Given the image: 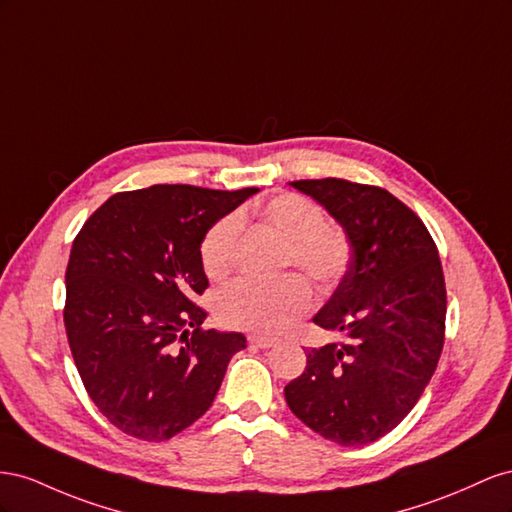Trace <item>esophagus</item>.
Segmentation results:
<instances>
[{"label":"esophagus","instance_id":"obj_1","mask_svg":"<svg viewBox=\"0 0 512 512\" xmlns=\"http://www.w3.org/2000/svg\"><path fill=\"white\" fill-rule=\"evenodd\" d=\"M248 341H251L253 345H257L259 349H270L276 341L270 339V337H248Z\"/></svg>","mask_w":512,"mask_h":512}]
</instances>
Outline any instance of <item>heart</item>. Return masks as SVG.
Here are the masks:
<instances>
[{
	"instance_id": "1",
	"label": "heart",
	"mask_w": 512,
	"mask_h": 512,
	"mask_svg": "<svg viewBox=\"0 0 512 512\" xmlns=\"http://www.w3.org/2000/svg\"><path fill=\"white\" fill-rule=\"evenodd\" d=\"M264 223L285 238L283 268H300L319 287L337 285L352 261L347 233L326 221L315 201L296 193L268 199L259 208ZM240 218L227 214L201 240V266L221 281L236 264ZM313 306V291L298 274L276 283H236L216 300V317L223 326L257 334H276Z\"/></svg>"
}]
</instances>
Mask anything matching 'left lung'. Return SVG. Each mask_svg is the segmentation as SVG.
<instances>
[{"label": "left lung", "mask_w": 512, "mask_h": 512, "mask_svg": "<svg viewBox=\"0 0 512 512\" xmlns=\"http://www.w3.org/2000/svg\"><path fill=\"white\" fill-rule=\"evenodd\" d=\"M337 221L352 261L313 321L341 341L306 349L285 401L306 427L364 446L412 412L444 347L446 283L425 223L379 186L339 178L289 182Z\"/></svg>", "instance_id": "obj_1"}]
</instances>
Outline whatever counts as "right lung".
Listing matches in <instances>:
<instances>
[{
  "instance_id": "1",
  "label": "right lung",
  "mask_w": 512,
  "mask_h": 512,
  "mask_svg": "<svg viewBox=\"0 0 512 512\" xmlns=\"http://www.w3.org/2000/svg\"><path fill=\"white\" fill-rule=\"evenodd\" d=\"M257 188L156 184L109 197L72 242L64 326L81 382L113 427L165 442L210 410L244 334L203 330L201 240Z\"/></svg>"
}]
</instances>
